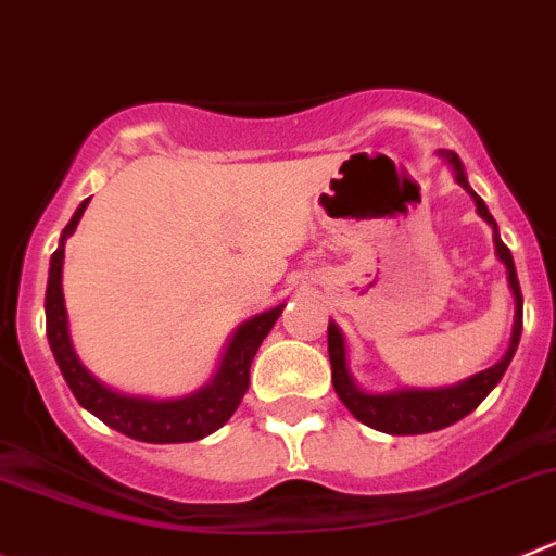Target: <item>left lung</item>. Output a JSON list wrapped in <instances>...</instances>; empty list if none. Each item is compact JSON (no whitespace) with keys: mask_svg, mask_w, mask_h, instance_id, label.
<instances>
[{"mask_svg":"<svg viewBox=\"0 0 556 556\" xmlns=\"http://www.w3.org/2000/svg\"><path fill=\"white\" fill-rule=\"evenodd\" d=\"M450 165L455 167L457 185L463 190L471 192L477 203V212H480L482 220H488L493 226V242H496V256L502 258L504 267H507V278H510V289L516 294V325H513V339L510 350L491 369L480 371L475 378H468L466 383L452 386V389H435V391H396V394H366V391L355 389L353 378L348 371V355H344V339H341V330L333 323L328 325V353H330V369H333V389L339 394V400L348 405L350 414L358 421H364L366 427L380 432H389V435H421V432H435L444 430V427L455 425L463 416H468L493 391V386L502 380V375L510 366L513 355H516L518 339H521L523 328V298L521 287H518L516 264H513L510 248L502 242L496 231V220L488 212L485 201L477 195L466 181V173H463V162L457 160V154H446Z\"/></svg>","mask_w":556,"mask_h":556,"instance_id":"left-lung-1","label":"left lung"}]
</instances>
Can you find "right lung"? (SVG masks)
Instances as JSON below:
<instances>
[{"label": "right lung", "mask_w": 556, "mask_h": 556, "mask_svg": "<svg viewBox=\"0 0 556 556\" xmlns=\"http://www.w3.org/2000/svg\"><path fill=\"white\" fill-rule=\"evenodd\" d=\"M85 206H88V201H81L76 215L65 226L60 248L52 256V267H49V283H46V336H49V348H52L65 383L74 391L76 402L88 407L93 416H99L106 427L124 432L135 441H146V444H187V441H198V438H206L208 432L220 430L231 419L244 391L251 386L253 358H256L262 341L273 330L275 319L281 317L283 305L258 314L233 333L215 380L198 394L167 402L115 394L112 389L101 386L76 358L74 348H71L68 314H65L63 303L65 239L74 233Z\"/></svg>", "instance_id": "1"}]
</instances>
